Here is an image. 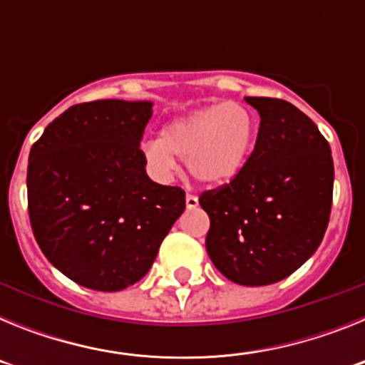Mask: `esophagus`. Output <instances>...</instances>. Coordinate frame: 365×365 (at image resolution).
Wrapping results in <instances>:
<instances>
[{
	"label": "esophagus",
	"mask_w": 365,
	"mask_h": 365,
	"mask_svg": "<svg viewBox=\"0 0 365 365\" xmlns=\"http://www.w3.org/2000/svg\"><path fill=\"white\" fill-rule=\"evenodd\" d=\"M197 205H199L197 195H193V193H186V208H190V210H192V208H197Z\"/></svg>",
	"instance_id": "obj_1"
}]
</instances>
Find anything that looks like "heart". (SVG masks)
<instances>
[{
	"instance_id": "b5f03b06",
	"label": "heart",
	"mask_w": 365,
	"mask_h": 365,
	"mask_svg": "<svg viewBox=\"0 0 365 365\" xmlns=\"http://www.w3.org/2000/svg\"><path fill=\"white\" fill-rule=\"evenodd\" d=\"M256 135L257 120L250 109L237 102H219L164 125L160 138L144 144V155L163 177L173 172L179 157L193 179L222 185L243 170Z\"/></svg>"
}]
</instances>
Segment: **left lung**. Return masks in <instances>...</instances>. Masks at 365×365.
I'll return each instance as SVG.
<instances>
[{"mask_svg":"<svg viewBox=\"0 0 365 365\" xmlns=\"http://www.w3.org/2000/svg\"><path fill=\"white\" fill-rule=\"evenodd\" d=\"M259 113L254 151L237 175L199 195L210 217L206 252L230 282H282L316 252L333 205L331 148L314 122L282 98L247 96Z\"/></svg>","mask_w":365,"mask_h":365,"instance_id":"1","label":"left lung"}]
</instances>
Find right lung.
<instances>
[{
    "mask_svg": "<svg viewBox=\"0 0 365 365\" xmlns=\"http://www.w3.org/2000/svg\"><path fill=\"white\" fill-rule=\"evenodd\" d=\"M151 102L71 106L32 144L27 202L45 257L93 291L117 292L146 276L185 190L146 173L140 140Z\"/></svg>",
    "mask_w": 365,
    "mask_h": 365,
    "instance_id": "1",
    "label": "right lung"
}]
</instances>
